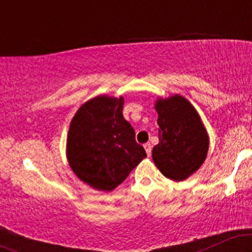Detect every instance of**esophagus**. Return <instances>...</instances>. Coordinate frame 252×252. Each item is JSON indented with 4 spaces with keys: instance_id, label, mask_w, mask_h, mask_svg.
<instances>
[{
    "instance_id": "1",
    "label": "esophagus",
    "mask_w": 252,
    "mask_h": 252,
    "mask_svg": "<svg viewBox=\"0 0 252 252\" xmlns=\"http://www.w3.org/2000/svg\"><path fill=\"white\" fill-rule=\"evenodd\" d=\"M144 149H146L147 155L150 156V154H152V144H150L149 142L146 143V144H144Z\"/></svg>"
}]
</instances>
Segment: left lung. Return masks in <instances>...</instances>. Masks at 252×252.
<instances>
[{
    "instance_id": "1",
    "label": "left lung",
    "mask_w": 252,
    "mask_h": 252,
    "mask_svg": "<svg viewBox=\"0 0 252 252\" xmlns=\"http://www.w3.org/2000/svg\"><path fill=\"white\" fill-rule=\"evenodd\" d=\"M155 109L158 114V143L153 148V160L166 178L182 181L206 158V129L194 106L179 94L158 99Z\"/></svg>"
}]
</instances>
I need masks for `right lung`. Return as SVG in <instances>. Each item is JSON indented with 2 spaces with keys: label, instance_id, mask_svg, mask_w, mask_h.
<instances>
[{
  "label": "right lung",
  "instance_id": "add662e5",
  "mask_svg": "<svg viewBox=\"0 0 252 252\" xmlns=\"http://www.w3.org/2000/svg\"><path fill=\"white\" fill-rule=\"evenodd\" d=\"M123 97L98 96L80 106L67 135V160L80 180L104 192L115 189L144 158L135 130L123 117Z\"/></svg>",
  "mask_w": 252,
  "mask_h": 252
}]
</instances>
